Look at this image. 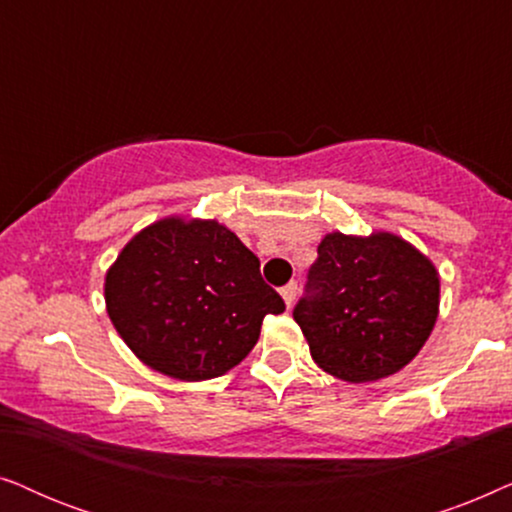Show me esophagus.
I'll return each instance as SVG.
<instances>
[{
	"label": "esophagus",
	"mask_w": 512,
	"mask_h": 512,
	"mask_svg": "<svg viewBox=\"0 0 512 512\" xmlns=\"http://www.w3.org/2000/svg\"><path fill=\"white\" fill-rule=\"evenodd\" d=\"M282 298H284V303H286V307H291L293 305V300H296V293H298V284L296 282H289L286 286H282Z\"/></svg>",
	"instance_id": "34e87169"
}]
</instances>
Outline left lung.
<instances>
[{"instance_id":"8db88e82","label":"left lung","mask_w":512,"mask_h":512,"mask_svg":"<svg viewBox=\"0 0 512 512\" xmlns=\"http://www.w3.org/2000/svg\"><path fill=\"white\" fill-rule=\"evenodd\" d=\"M293 310L319 368L361 384L419 354L436 326L440 277L422 251L387 230L328 233Z\"/></svg>"}]
</instances>
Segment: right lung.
Returning <instances> with one entry per match:
<instances>
[{
  "label": "right lung",
  "instance_id": "obj_1",
  "mask_svg": "<svg viewBox=\"0 0 512 512\" xmlns=\"http://www.w3.org/2000/svg\"><path fill=\"white\" fill-rule=\"evenodd\" d=\"M114 328L146 366L184 382L226 375L284 300L261 261L214 219L165 216L125 244L104 277Z\"/></svg>",
  "mask_w": 512,
  "mask_h": 512
}]
</instances>
